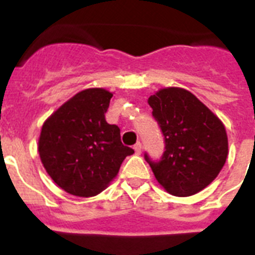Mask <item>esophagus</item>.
<instances>
[{
  "mask_svg": "<svg viewBox=\"0 0 255 255\" xmlns=\"http://www.w3.org/2000/svg\"><path fill=\"white\" fill-rule=\"evenodd\" d=\"M134 150H135V153H136V154H140V153H141V143H140V141H138V143L135 144Z\"/></svg>",
  "mask_w": 255,
  "mask_h": 255,
  "instance_id": "obj_1",
  "label": "esophagus"
}]
</instances>
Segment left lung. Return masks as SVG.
I'll list each match as a JSON object with an SVG mask.
<instances>
[{"label":"left lung","mask_w":255,"mask_h":255,"mask_svg":"<svg viewBox=\"0 0 255 255\" xmlns=\"http://www.w3.org/2000/svg\"><path fill=\"white\" fill-rule=\"evenodd\" d=\"M164 136V153L154 162L145 154L155 179L175 197H190L211 184L229 154L225 125L186 89L163 88L148 98Z\"/></svg>","instance_id":"1"}]
</instances>
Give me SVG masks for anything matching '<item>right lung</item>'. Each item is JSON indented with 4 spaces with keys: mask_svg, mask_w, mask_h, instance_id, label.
<instances>
[{
    "mask_svg": "<svg viewBox=\"0 0 255 255\" xmlns=\"http://www.w3.org/2000/svg\"><path fill=\"white\" fill-rule=\"evenodd\" d=\"M114 94L103 88L79 92L44 121L38 152L47 173L66 193L94 197L117 176L134 150L121 143L120 129L106 121Z\"/></svg>",
    "mask_w": 255,
    "mask_h": 255,
    "instance_id": "1",
    "label": "right lung"
}]
</instances>
